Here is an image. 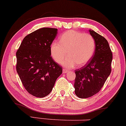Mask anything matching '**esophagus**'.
Returning <instances> with one entry per match:
<instances>
[{
  "instance_id": "1",
  "label": "esophagus",
  "mask_w": 126,
  "mask_h": 126,
  "mask_svg": "<svg viewBox=\"0 0 126 126\" xmlns=\"http://www.w3.org/2000/svg\"><path fill=\"white\" fill-rule=\"evenodd\" d=\"M67 72H68V70H66V69H63V74L66 73H67Z\"/></svg>"
}]
</instances>
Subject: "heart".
<instances>
[{
	"label": "heart",
	"mask_w": 126,
	"mask_h": 126,
	"mask_svg": "<svg viewBox=\"0 0 126 126\" xmlns=\"http://www.w3.org/2000/svg\"><path fill=\"white\" fill-rule=\"evenodd\" d=\"M59 42H53L50 51L53 59L68 68L77 65L82 67L88 63L93 57L95 48V42L93 36L89 33L76 31H68L60 36Z\"/></svg>",
	"instance_id": "obj_1"
}]
</instances>
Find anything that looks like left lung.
I'll return each mask as SVG.
<instances>
[{"label": "left lung", "instance_id": "left-lung-1", "mask_svg": "<svg viewBox=\"0 0 126 126\" xmlns=\"http://www.w3.org/2000/svg\"><path fill=\"white\" fill-rule=\"evenodd\" d=\"M89 32L95 42L94 55L87 65L75 71L74 92L80 98L98 93L111 72L112 53L108 41L93 30Z\"/></svg>", "mask_w": 126, "mask_h": 126}]
</instances>
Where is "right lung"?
I'll use <instances>...</instances> for the list:
<instances>
[{"instance_id": "1", "label": "right lung", "mask_w": 126, "mask_h": 126, "mask_svg": "<svg viewBox=\"0 0 126 126\" xmlns=\"http://www.w3.org/2000/svg\"><path fill=\"white\" fill-rule=\"evenodd\" d=\"M58 29L43 28L24 38L16 53V70L27 91L42 98L50 93L63 68L51 57L50 45Z\"/></svg>"}]
</instances>
